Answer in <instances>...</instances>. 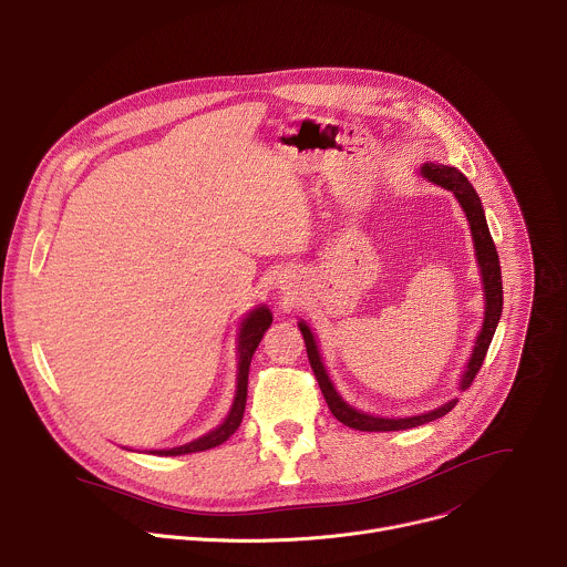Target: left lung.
I'll return each mask as SVG.
<instances>
[{"label": "left lung", "instance_id": "left-lung-1", "mask_svg": "<svg viewBox=\"0 0 567 567\" xmlns=\"http://www.w3.org/2000/svg\"><path fill=\"white\" fill-rule=\"evenodd\" d=\"M421 174L450 189L456 200L461 203L463 213H466L468 217V224H471V233H473V241H475V255H477V265L482 269V282H484V296H486V312H484V326H482V332L475 341V348H473V354L468 359V367H466V373H463L461 378V391H466L475 375L480 373L482 364H484V357L488 352V346L493 341V334H495V328L499 323V317H502V274H499V257H497V248L493 244V237H491V230H488V224H486V217H484V208H482V200L475 192V187L468 183V178L463 176L456 167H447V165H434V163H425ZM300 332H302V339H305V348H307V357H310V364H312V371L317 375V382L323 391V398L332 411V416L352 427V430H359V432H398V430H409V427H419V425H425V423H432L441 416H445L450 409H454L456 400H450L445 404H441L439 409L434 411H427V414H421V416H406V419H380V416H371V414H362V411L352 409L348 402H343V398L337 393V389L332 386L328 373H326V367L321 362V354H319V348H317V341H315V334L312 330L307 328L302 321L298 323Z\"/></svg>", "mask_w": 567, "mask_h": 567}]
</instances>
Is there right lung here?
<instances>
[{
    "label": "right lung",
    "mask_w": 567,
    "mask_h": 567,
    "mask_svg": "<svg viewBox=\"0 0 567 567\" xmlns=\"http://www.w3.org/2000/svg\"><path fill=\"white\" fill-rule=\"evenodd\" d=\"M274 317L267 310V307H257L252 310L244 323H241V332H239V364H237V391H235V402L228 419L213 432H208L205 436L187 443V445H178L172 450H153V454H161V456H176V454H189V452H203V450H210L215 445H221L226 439H230L235 434V430L239 427L241 419H244V406H246V391H248V367H250V359L252 352L257 348V343L262 341L265 332L269 330Z\"/></svg>",
    "instance_id": "right-lung-1"
}]
</instances>
